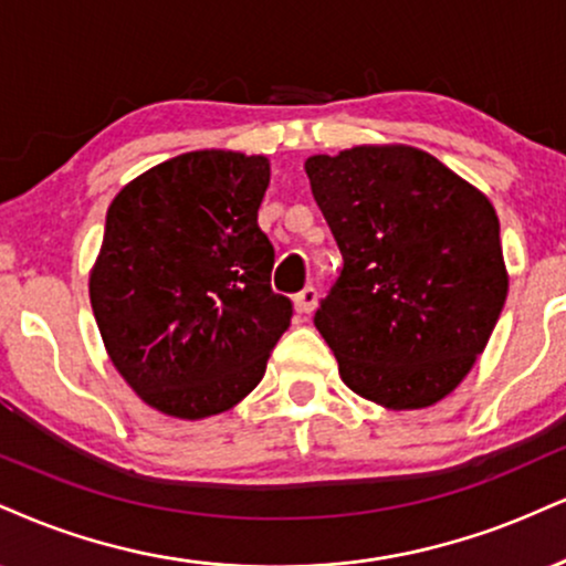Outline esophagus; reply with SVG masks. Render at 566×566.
<instances>
[{"instance_id": "obj_1", "label": "esophagus", "mask_w": 566, "mask_h": 566, "mask_svg": "<svg viewBox=\"0 0 566 566\" xmlns=\"http://www.w3.org/2000/svg\"><path fill=\"white\" fill-rule=\"evenodd\" d=\"M316 303H318V292L313 287H305L295 295V311L301 313V316H308V313L316 308Z\"/></svg>"}]
</instances>
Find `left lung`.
I'll return each instance as SVG.
<instances>
[{
  "label": "left lung",
  "mask_w": 566,
  "mask_h": 566,
  "mask_svg": "<svg viewBox=\"0 0 566 566\" xmlns=\"http://www.w3.org/2000/svg\"><path fill=\"white\" fill-rule=\"evenodd\" d=\"M305 174L345 261L313 318L339 377L390 411L434 406L472 371L506 303L493 202L408 145L311 155Z\"/></svg>",
  "instance_id": "left-lung-1"
}]
</instances>
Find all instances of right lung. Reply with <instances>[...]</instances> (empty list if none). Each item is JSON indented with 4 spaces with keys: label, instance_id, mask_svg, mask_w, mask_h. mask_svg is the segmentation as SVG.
<instances>
[{
    "label": "right lung",
    "instance_id": "obj_1",
    "mask_svg": "<svg viewBox=\"0 0 566 566\" xmlns=\"http://www.w3.org/2000/svg\"><path fill=\"white\" fill-rule=\"evenodd\" d=\"M269 179L265 155L195 149L136 176L107 208L88 301L113 366L166 417L234 408L290 326L258 229Z\"/></svg>",
    "mask_w": 566,
    "mask_h": 566
}]
</instances>
